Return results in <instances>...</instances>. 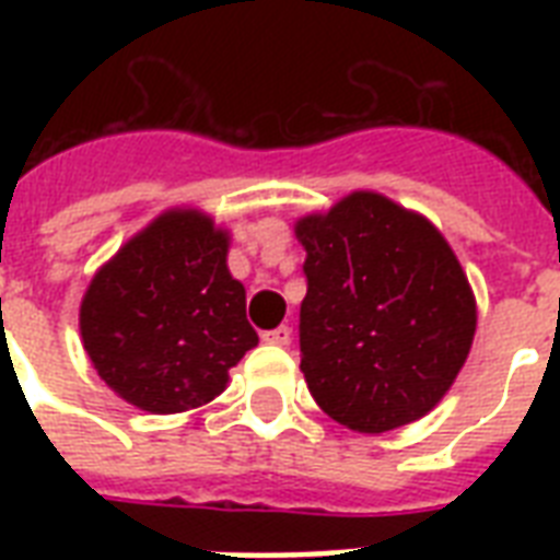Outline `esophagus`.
Returning a JSON list of instances; mask_svg holds the SVG:
<instances>
[{
  "label": "esophagus",
  "instance_id": "obj_1",
  "mask_svg": "<svg viewBox=\"0 0 560 560\" xmlns=\"http://www.w3.org/2000/svg\"><path fill=\"white\" fill-rule=\"evenodd\" d=\"M290 337H293V331H290L288 325H279V328L261 334V340L270 342V346H290Z\"/></svg>",
  "mask_w": 560,
  "mask_h": 560
}]
</instances>
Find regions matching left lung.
I'll return each instance as SVG.
<instances>
[{
	"label": "left lung",
	"instance_id": "8db88e82",
	"mask_svg": "<svg viewBox=\"0 0 560 560\" xmlns=\"http://www.w3.org/2000/svg\"><path fill=\"white\" fill-rule=\"evenodd\" d=\"M307 293L299 349L323 412L358 433L418 421L468 360L477 299L444 235L389 197L354 191L296 220Z\"/></svg>",
	"mask_w": 560,
	"mask_h": 560
}]
</instances>
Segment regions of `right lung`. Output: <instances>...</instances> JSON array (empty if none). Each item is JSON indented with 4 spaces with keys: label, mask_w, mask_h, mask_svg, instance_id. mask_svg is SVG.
I'll use <instances>...</instances> for the list:
<instances>
[{
    "label": "right lung",
    "mask_w": 560,
    "mask_h": 560,
    "mask_svg": "<svg viewBox=\"0 0 560 560\" xmlns=\"http://www.w3.org/2000/svg\"><path fill=\"white\" fill-rule=\"evenodd\" d=\"M226 253L229 232L209 214L171 209L92 276L81 340L118 398L171 416L226 389L229 369L258 346Z\"/></svg>",
    "instance_id": "1"
}]
</instances>
